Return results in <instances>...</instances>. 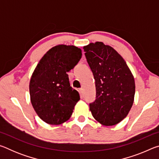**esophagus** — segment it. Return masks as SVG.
<instances>
[{
    "label": "esophagus",
    "mask_w": 159,
    "mask_h": 159,
    "mask_svg": "<svg viewBox=\"0 0 159 159\" xmlns=\"http://www.w3.org/2000/svg\"><path fill=\"white\" fill-rule=\"evenodd\" d=\"M79 93H80V95L81 98H83V96H84V91H83V88H80L79 89Z\"/></svg>",
    "instance_id": "obj_1"
}]
</instances>
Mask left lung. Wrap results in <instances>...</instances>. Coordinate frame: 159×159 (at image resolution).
Masks as SVG:
<instances>
[{
	"label": "left lung",
	"mask_w": 159,
	"mask_h": 159,
	"mask_svg": "<svg viewBox=\"0 0 159 159\" xmlns=\"http://www.w3.org/2000/svg\"><path fill=\"white\" fill-rule=\"evenodd\" d=\"M95 80V100L90 103L95 119L107 126L114 125L127 116L134 101V77L123 58L102 42L83 47Z\"/></svg>",
	"instance_id": "1"
}]
</instances>
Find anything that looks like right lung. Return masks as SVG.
Segmentation results:
<instances>
[{"label":"right lung","instance_id":"1","mask_svg":"<svg viewBox=\"0 0 159 159\" xmlns=\"http://www.w3.org/2000/svg\"><path fill=\"white\" fill-rule=\"evenodd\" d=\"M81 56L79 48L57 45L45 54L32 74L29 83L31 104L48 124L60 125L69 119L80 99L79 92L70 86L67 73Z\"/></svg>","mask_w":159,"mask_h":159}]
</instances>
